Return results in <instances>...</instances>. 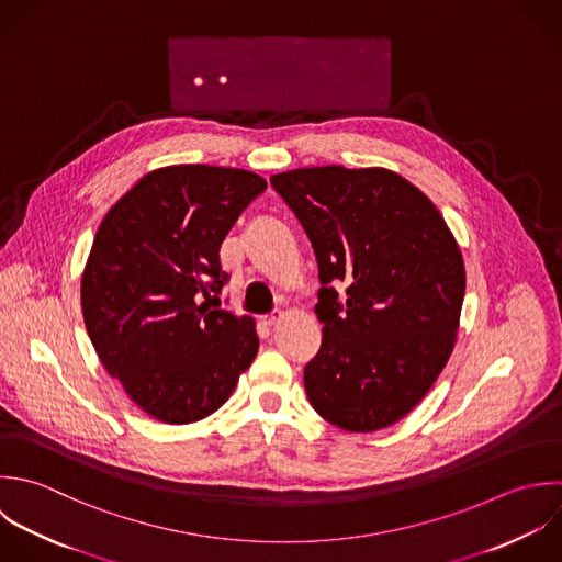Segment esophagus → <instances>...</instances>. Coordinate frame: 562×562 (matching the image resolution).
<instances>
[{
  "label": "esophagus",
  "instance_id": "obj_1",
  "mask_svg": "<svg viewBox=\"0 0 562 562\" xmlns=\"http://www.w3.org/2000/svg\"><path fill=\"white\" fill-rule=\"evenodd\" d=\"M282 317H284L282 311H273V313H269V315L265 317V324H267V326H276V324L282 322Z\"/></svg>",
  "mask_w": 562,
  "mask_h": 562
}]
</instances>
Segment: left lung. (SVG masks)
Returning <instances> with one entry per match:
<instances>
[{
    "label": "left lung",
    "instance_id": "obj_1",
    "mask_svg": "<svg viewBox=\"0 0 562 562\" xmlns=\"http://www.w3.org/2000/svg\"><path fill=\"white\" fill-rule=\"evenodd\" d=\"M271 186L319 267L324 335L304 368L313 409L355 434L398 423L453 352L467 273L451 229L416 186L385 168H297Z\"/></svg>",
    "mask_w": 562,
    "mask_h": 562
}]
</instances>
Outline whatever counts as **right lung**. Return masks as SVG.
I'll use <instances>...</instances> for the list:
<instances>
[{
    "mask_svg": "<svg viewBox=\"0 0 562 562\" xmlns=\"http://www.w3.org/2000/svg\"><path fill=\"white\" fill-rule=\"evenodd\" d=\"M265 188L240 168H159L95 232L80 282L89 339L104 370L161 423L188 425L216 412L258 352L251 317L200 300L221 304L229 280L221 243Z\"/></svg>",
    "mask_w": 562,
    "mask_h": 562,
    "instance_id": "obj_1",
    "label": "right lung"
}]
</instances>
